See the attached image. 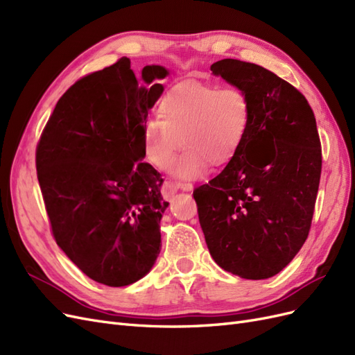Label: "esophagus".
<instances>
[{"mask_svg":"<svg viewBox=\"0 0 355 355\" xmlns=\"http://www.w3.org/2000/svg\"><path fill=\"white\" fill-rule=\"evenodd\" d=\"M166 188L170 189V191H178V189H182V191H192V184H189V182H166Z\"/></svg>","mask_w":355,"mask_h":355,"instance_id":"34e87169","label":"esophagus"}]
</instances>
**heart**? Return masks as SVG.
Returning <instances> with one entry per match:
<instances>
[{
    "instance_id": "b5f03b06",
    "label": "heart",
    "mask_w": 355,
    "mask_h": 355,
    "mask_svg": "<svg viewBox=\"0 0 355 355\" xmlns=\"http://www.w3.org/2000/svg\"><path fill=\"white\" fill-rule=\"evenodd\" d=\"M158 118L144 127V153L158 170H166L184 145L187 151L171 166V173L196 179L209 164L227 166L239 155L252 124V102L235 85L182 83L158 105Z\"/></svg>"
}]
</instances>
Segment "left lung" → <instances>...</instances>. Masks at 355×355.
I'll list each match as a JSON object with an SVG mask.
<instances>
[{"label": "left lung", "instance_id": "left-lung-1", "mask_svg": "<svg viewBox=\"0 0 355 355\" xmlns=\"http://www.w3.org/2000/svg\"><path fill=\"white\" fill-rule=\"evenodd\" d=\"M210 69L247 93L252 124L239 155L192 196L214 262L263 280L290 263L311 230L321 175L315 116L302 93L259 65L223 59Z\"/></svg>", "mask_w": 355, "mask_h": 355}]
</instances>
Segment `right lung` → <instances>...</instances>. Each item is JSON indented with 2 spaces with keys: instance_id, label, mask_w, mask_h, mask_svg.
Here are the masks:
<instances>
[{
  "instance_id": "right-lung-1",
  "label": "right lung",
  "mask_w": 355,
  "mask_h": 355,
  "mask_svg": "<svg viewBox=\"0 0 355 355\" xmlns=\"http://www.w3.org/2000/svg\"><path fill=\"white\" fill-rule=\"evenodd\" d=\"M167 69L130 59L80 78L63 93L37 145L35 164L51 234L92 280L128 286L149 272L168 202L163 178L141 161L144 127Z\"/></svg>"
}]
</instances>
